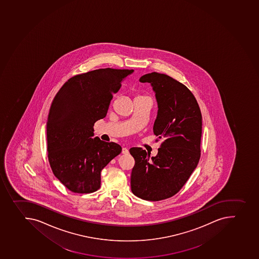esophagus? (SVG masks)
Instances as JSON below:
<instances>
[{
  "label": "esophagus",
  "mask_w": 259,
  "mask_h": 259,
  "mask_svg": "<svg viewBox=\"0 0 259 259\" xmlns=\"http://www.w3.org/2000/svg\"><path fill=\"white\" fill-rule=\"evenodd\" d=\"M122 154H128V149H127V148H123V149H122Z\"/></svg>",
  "instance_id": "obj_1"
}]
</instances>
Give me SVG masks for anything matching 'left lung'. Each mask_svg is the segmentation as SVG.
<instances>
[{"instance_id":"obj_1","label":"left lung","mask_w":259,"mask_h":259,"mask_svg":"<svg viewBox=\"0 0 259 259\" xmlns=\"http://www.w3.org/2000/svg\"><path fill=\"white\" fill-rule=\"evenodd\" d=\"M155 92L158 114L154 133L163 142L158 154L131 148L136 160L131 172V190L148 201H160L177 194L198 165L201 155L202 114L195 97L184 84L165 74L140 77Z\"/></svg>"}]
</instances>
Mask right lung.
Here are the masks:
<instances>
[{"label": "right lung", "mask_w": 259, "mask_h": 259, "mask_svg": "<svg viewBox=\"0 0 259 259\" xmlns=\"http://www.w3.org/2000/svg\"><path fill=\"white\" fill-rule=\"evenodd\" d=\"M133 70L99 69L71 77L56 94L47 124L48 160L69 190L90 194L100 188V172L122 151L120 145L94 136L113 95Z\"/></svg>", "instance_id": "obj_1"}]
</instances>
